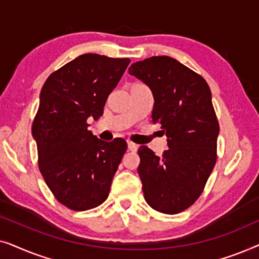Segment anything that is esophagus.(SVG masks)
Segmentation results:
<instances>
[{
	"label": "esophagus",
	"instance_id": "esophagus-1",
	"mask_svg": "<svg viewBox=\"0 0 259 259\" xmlns=\"http://www.w3.org/2000/svg\"><path fill=\"white\" fill-rule=\"evenodd\" d=\"M127 147H128V150L132 151V152L138 150V145L132 143V141H127Z\"/></svg>",
	"mask_w": 259,
	"mask_h": 259
}]
</instances>
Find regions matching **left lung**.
Segmentation results:
<instances>
[{
    "mask_svg": "<svg viewBox=\"0 0 259 259\" xmlns=\"http://www.w3.org/2000/svg\"><path fill=\"white\" fill-rule=\"evenodd\" d=\"M128 73L150 87L152 121L167 137L161 157L147 146L138 150L145 200L162 213H179L199 198L217 160L219 125L210 87L199 74L165 55L133 63Z\"/></svg>",
    "mask_w": 259,
    "mask_h": 259,
    "instance_id": "1",
    "label": "left lung"
}]
</instances>
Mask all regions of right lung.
I'll return each instance as SVG.
<instances>
[{"instance_id":"obj_1","label":"right lung","mask_w":259,"mask_h":259,"mask_svg":"<svg viewBox=\"0 0 259 259\" xmlns=\"http://www.w3.org/2000/svg\"><path fill=\"white\" fill-rule=\"evenodd\" d=\"M130 62L82 54L51 74L42 87L31 127L38 168L56 199L70 210H90L107 199L127 144L121 138L99 139L88 131L87 119L102 115Z\"/></svg>"}]
</instances>
